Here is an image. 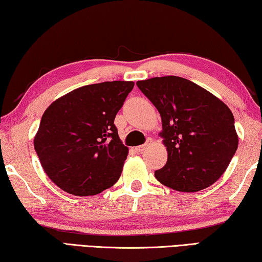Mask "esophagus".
Masks as SVG:
<instances>
[{
  "mask_svg": "<svg viewBox=\"0 0 262 262\" xmlns=\"http://www.w3.org/2000/svg\"><path fill=\"white\" fill-rule=\"evenodd\" d=\"M145 147H147V144H143V145H139V147H135V151H136L137 154H140V152L143 151V150L145 149Z\"/></svg>",
  "mask_w": 262,
  "mask_h": 262,
  "instance_id": "esophagus-1",
  "label": "esophagus"
}]
</instances>
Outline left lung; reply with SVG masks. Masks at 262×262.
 I'll return each mask as SVG.
<instances>
[{
	"mask_svg": "<svg viewBox=\"0 0 262 262\" xmlns=\"http://www.w3.org/2000/svg\"><path fill=\"white\" fill-rule=\"evenodd\" d=\"M162 118L159 136L167 162L155 171L159 183L179 192L205 189L224 173L238 148L233 114L206 89L178 76L136 82Z\"/></svg>",
	"mask_w": 262,
	"mask_h": 262,
	"instance_id": "1",
	"label": "left lung"
}]
</instances>
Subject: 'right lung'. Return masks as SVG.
Masks as SVG:
<instances>
[{
	"mask_svg": "<svg viewBox=\"0 0 262 262\" xmlns=\"http://www.w3.org/2000/svg\"><path fill=\"white\" fill-rule=\"evenodd\" d=\"M134 82L81 86L57 98L42 114L34 149L43 171L61 189L96 195L120 178L128 148L119 139L115 115Z\"/></svg>",
	"mask_w": 262,
	"mask_h": 262,
	"instance_id": "1",
	"label": "right lung"
}]
</instances>
